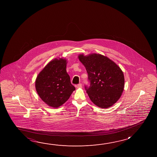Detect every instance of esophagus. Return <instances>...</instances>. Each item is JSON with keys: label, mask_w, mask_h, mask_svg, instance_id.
I'll list each match as a JSON object with an SVG mask.
<instances>
[{"label": "esophagus", "mask_w": 157, "mask_h": 157, "mask_svg": "<svg viewBox=\"0 0 157 157\" xmlns=\"http://www.w3.org/2000/svg\"><path fill=\"white\" fill-rule=\"evenodd\" d=\"M77 88H79H79H82V84L81 83H80V84H79L77 85Z\"/></svg>", "instance_id": "1"}]
</instances>
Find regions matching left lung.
<instances>
[{
    "label": "left lung",
    "instance_id": "obj_1",
    "mask_svg": "<svg viewBox=\"0 0 157 157\" xmlns=\"http://www.w3.org/2000/svg\"><path fill=\"white\" fill-rule=\"evenodd\" d=\"M78 58L88 74L90 86L85 88L90 100L100 108L110 107L123 92L125 80L121 68L101 54H80Z\"/></svg>",
    "mask_w": 157,
    "mask_h": 157
}]
</instances>
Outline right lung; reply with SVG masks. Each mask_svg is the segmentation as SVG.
<instances>
[{"label": "right lung", "mask_w": 157, "mask_h": 157, "mask_svg": "<svg viewBox=\"0 0 157 157\" xmlns=\"http://www.w3.org/2000/svg\"><path fill=\"white\" fill-rule=\"evenodd\" d=\"M67 60L55 59L39 73L36 89L41 100L49 106L58 108L70 98L75 88L66 71Z\"/></svg>", "instance_id": "1"}]
</instances>
